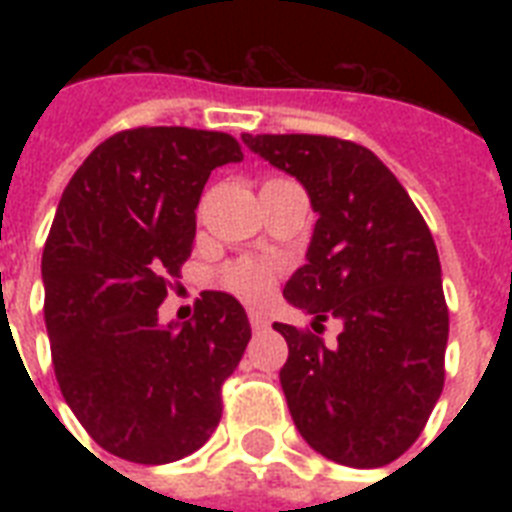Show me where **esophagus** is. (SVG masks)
<instances>
[{"mask_svg": "<svg viewBox=\"0 0 512 512\" xmlns=\"http://www.w3.org/2000/svg\"><path fill=\"white\" fill-rule=\"evenodd\" d=\"M249 324H252L255 332H263L268 327V316L263 311H257V308H249Z\"/></svg>", "mask_w": 512, "mask_h": 512, "instance_id": "1", "label": "esophagus"}]
</instances>
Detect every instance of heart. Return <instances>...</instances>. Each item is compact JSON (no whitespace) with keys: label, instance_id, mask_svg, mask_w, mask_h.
Wrapping results in <instances>:
<instances>
[{"label":"heart","instance_id":"obj_1","mask_svg":"<svg viewBox=\"0 0 512 512\" xmlns=\"http://www.w3.org/2000/svg\"><path fill=\"white\" fill-rule=\"evenodd\" d=\"M276 276H279V268L271 260H263V257H241V260H236V263L225 268L223 284L231 289L233 295L244 297L249 303H257V300L271 295Z\"/></svg>","mask_w":512,"mask_h":512}]
</instances>
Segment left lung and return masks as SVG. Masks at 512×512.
<instances>
[{
    "mask_svg": "<svg viewBox=\"0 0 512 512\" xmlns=\"http://www.w3.org/2000/svg\"><path fill=\"white\" fill-rule=\"evenodd\" d=\"M300 180L313 212L308 263L284 287L289 305L341 321L335 346L273 324L289 345L279 372L300 436L327 460L380 468L425 428L441 390L449 311L428 225L396 175L364 146L327 135H241Z\"/></svg>",
    "mask_w": 512,
    "mask_h": 512,
    "instance_id": "1",
    "label": "left lung"
}]
</instances>
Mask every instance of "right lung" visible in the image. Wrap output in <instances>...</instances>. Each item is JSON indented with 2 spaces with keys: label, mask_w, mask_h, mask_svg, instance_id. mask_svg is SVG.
Returning <instances> with one entry per match:
<instances>
[{
  "label": "right lung",
  "mask_w": 512,
  "mask_h": 512,
  "mask_svg": "<svg viewBox=\"0 0 512 512\" xmlns=\"http://www.w3.org/2000/svg\"><path fill=\"white\" fill-rule=\"evenodd\" d=\"M241 159L225 132L138 127L100 143L60 196L42 255L52 366L76 420L122 460H183L220 422L247 313L225 292L183 324H162L159 305L191 257L209 172Z\"/></svg>",
  "instance_id": "right-lung-1"
}]
</instances>
